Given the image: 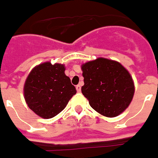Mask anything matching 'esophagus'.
<instances>
[{"label": "esophagus", "instance_id": "1", "mask_svg": "<svg viewBox=\"0 0 158 158\" xmlns=\"http://www.w3.org/2000/svg\"><path fill=\"white\" fill-rule=\"evenodd\" d=\"M76 90H77V92H80L81 91V85H76Z\"/></svg>", "mask_w": 158, "mask_h": 158}]
</instances>
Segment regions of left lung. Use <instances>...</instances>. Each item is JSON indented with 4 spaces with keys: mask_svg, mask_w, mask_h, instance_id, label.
Here are the masks:
<instances>
[{
    "mask_svg": "<svg viewBox=\"0 0 158 158\" xmlns=\"http://www.w3.org/2000/svg\"><path fill=\"white\" fill-rule=\"evenodd\" d=\"M81 68L85 83L81 92L96 111L113 118L128 107L134 95V84L120 63L98 58L82 65Z\"/></svg>",
    "mask_w": 158,
    "mask_h": 158,
    "instance_id": "1",
    "label": "left lung"
}]
</instances>
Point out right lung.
I'll list each match as a JSON object with an SVG mask.
<instances>
[{
	"label": "right lung",
	"mask_w": 158,
	"mask_h": 158,
	"mask_svg": "<svg viewBox=\"0 0 158 158\" xmlns=\"http://www.w3.org/2000/svg\"><path fill=\"white\" fill-rule=\"evenodd\" d=\"M77 91L65 74V66L46 62L34 67L24 85V96L31 110L43 118H52L64 110Z\"/></svg>",
	"instance_id": "obj_1"
}]
</instances>
